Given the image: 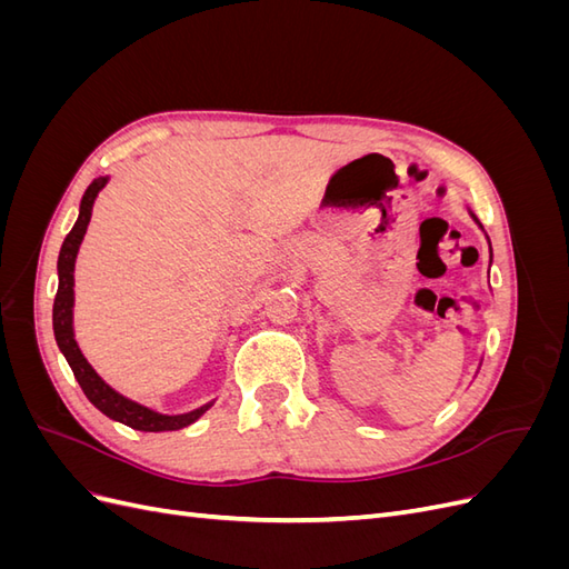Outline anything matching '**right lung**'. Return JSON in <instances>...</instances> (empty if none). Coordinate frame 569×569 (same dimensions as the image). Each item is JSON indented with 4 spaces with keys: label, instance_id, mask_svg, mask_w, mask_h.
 Here are the masks:
<instances>
[{
    "label": "right lung",
    "instance_id": "obj_1",
    "mask_svg": "<svg viewBox=\"0 0 569 569\" xmlns=\"http://www.w3.org/2000/svg\"><path fill=\"white\" fill-rule=\"evenodd\" d=\"M109 178H97L92 184L84 189L82 201H80V216L76 220L73 230L66 234L61 253H59V289H57V299H54V337L61 353L66 356L68 366H71L78 385L82 387L84 396L109 416L111 420L123 422L132 429H140V432H173V429H182L187 425H192L199 420L206 410L211 408V403H206L192 412H184V416H161V412L151 410L142 403H137L128 396L118 393L113 387H109L101 377L94 372V368L88 363V358L82 356L78 341L73 337V268H76V256L80 249V242L84 232H88L90 218H92V206L97 194L104 189Z\"/></svg>",
    "mask_w": 569,
    "mask_h": 569
}]
</instances>
